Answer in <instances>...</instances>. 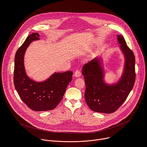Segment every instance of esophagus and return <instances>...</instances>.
I'll return each instance as SVG.
<instances>
[{
  "instance_id": "1",
  "label": "esophagus",
  "mask_w": 147,
  "mask_h": 147,
  "mask_svg": "<svg viewBox=\"0 0 147 147\" xmlns=\"http://www.w3.org/2000/svg\"><path fill=\"white\" fill-rule=\"evenodd\" d=\"M74 76L76 77H79L81 76V71L80 70H76L74 73Z\"/></svg>"
}]
</instances>
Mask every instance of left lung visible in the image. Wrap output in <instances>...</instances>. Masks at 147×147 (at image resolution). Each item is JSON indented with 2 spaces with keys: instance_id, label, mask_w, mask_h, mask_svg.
I'll return each mask as SVG.
<instances>
[{
  "instance_id": "8db88e82",
  "label": "left lung",
  "mask_w": 147,
  "mask_h": 147,
  "mask_svg": "<svg viewBox=\"0 0 147 147\" xmlns=\"http://www.w3.org/2000/svg\"><path fill=\"white\" fill-rule=\"evenodd\" d=\"M117 40L125 57V69L121 78L116 85L108 86L103 81V70L98 60L84 65L82 74L86 82V101L93 111L111 113L117 111L126 100L136 80L135 56L122 35Z\"/></svg>"
}]
</instances>
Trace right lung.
<instances>
[{"label": "right lung", "mask_w": 147, "mask_h": 147, "mask_svg": "<svg viewBox=\"0 0 147 147\" xmlns=\"http://www.w3.org/2000/svg\"><path fill=\"white\" fill-rule=\"evenodd\" d=\"M39 36L37 32L28 35L17 49L14 59L13 80L20 98L30 109L40 112L52 110L57 106L71 81L73 72L55 73L42 82H35L28 77L24 66V53L31 42L39 39Z\"/></svg>", "instance_id": "1"}]
</instances>
